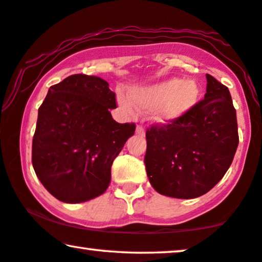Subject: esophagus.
<instances>
[{"instance_id": "1", "label": "esophagus", "mask_w": 262, "mask_h": 262, "mask_svg": "<svg viewBox=\"0 0 262 262\" xmlns=\"http://www.w3.org/2000/svg\"><path fill=\"white\" fill-rule=\"evenodd\" d=\"M136 132H137V134L141 135V136H144L145 135L144 127H143L142 125H137V127H136Z\"/></svg>"}]
</instances>
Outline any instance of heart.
<instances>
[{
  "label": "heart",
  "mask_w": 262,
  "mask_h": 262,
  "mask_svg": "<svg viewBox=\"0 0 262 262\" xmlns=\"http://www.w3.org/2000/svg\"><path fill=\"white\" fill-rule=\"evenodd\" d=\"M199 95L198 82L174 77L152 85L131 88V99L119 92L118 102L127 113H134L136 107L141 110L152 108V116L157 121L168 123L192 110L198 102Z\"/></svg>",
  "instance_id": "1"
}]
</instances>
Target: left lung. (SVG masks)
<instances>
[{"label": "left lung", "mask_w": 262, "mask_h": 262, "mask_svg": "<svg viewBox=\"0 0 262 262\" xmlns=\"http://www.w3.org/2000/svg\"><path fill=\"white\" fill-rule=\"evenodd\" d=\"M206 94L184 116L146 128L145 169L160 194L192 199L224 177L238 145L228 87L206 74Z\"/></svg>", "instance_id": "left-lung-1"}]
</instances>
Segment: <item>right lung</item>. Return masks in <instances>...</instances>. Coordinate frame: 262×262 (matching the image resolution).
I'll use <instances>...</instances> for the list:
<instances>
[{
    "label": "right lung",
    "instance_id": "add662e5",
    "mask_svg": "<svg viewBox=\"0 0 262 262\" xmlns=\"http://www.w3.org/2000/svg\"><path fill=\"white\" fill-rule=\"evenodd\" d=\"M116 107V94L96 76L71 75L49 88L38 110L32 164L60 202L83 203L108 188L113 161L136 130L135 123L113 120Z\"/></svg>",
    "mask_w": 262,
    "mask_h": 262
}]
</instances>
